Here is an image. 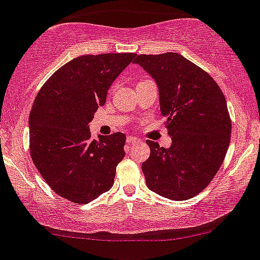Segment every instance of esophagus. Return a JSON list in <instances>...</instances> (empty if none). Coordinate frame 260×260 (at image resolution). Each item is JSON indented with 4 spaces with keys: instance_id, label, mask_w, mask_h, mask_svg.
<instances>
[{
    "instance_id": "obj_1",
    "label": "esophagus",
    "mask_w": 260,
    "mask_h": 260,
    "mask_svg": "<svg viewBox=\"0 0 260 260\" xmlns=\"http://www.w3.org/2000/svg\"><path fill=\"white\" fill-rule=\"evenodd\" d=\"M141 139L137 138V137H133V136H128L127 137V143L128 144H132V143H136V142H139Z\"/></svg>"
}]
</instances>
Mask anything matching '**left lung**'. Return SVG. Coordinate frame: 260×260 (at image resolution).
<instances>
[{"label":"left lung","mask_w":260,"mask_h":260,"mask_svg":"<svg viewBox=\"0 0 260 260\" xmlns=\"http://www.w3.org/2000/svg\"><path fill=\"white\" fill-rule=\"evenodd\" d=\"M135 63L157 83L172 137L169 148L147 141L146 184L165 198L187 201L214 178L228 151L232 123L225 98L206 71L176 52L139 54Z\"/></svg>","instance_id":"left-lung-1"}]
</instances>
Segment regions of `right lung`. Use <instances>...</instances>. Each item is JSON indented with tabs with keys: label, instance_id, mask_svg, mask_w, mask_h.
<instances>
[{
	"label": "right lung",
	"instance_id": "right-lung-1",
	"mask_svg": "<svg viewBox=\"0 0 260 260\" xmlns=\"http://www.w3.org/2000/svg\"><path fill=\"white\" fill-rule=\"evenodd\" d=\"M135 57H77L56 71L35 100L28 119L31 158L52 189L73 203H89L113 185L125 136L117 132L92 141L88 124Z\"/></svg>",
	"mask_w": 260,
	"mask_h": 260
}]
</instances>
